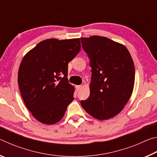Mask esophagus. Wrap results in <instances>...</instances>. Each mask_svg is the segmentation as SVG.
I'll use <instances>...</instances> for the list:
<instances>
[{
  "label": "esophagus",
  "mask_w": 157,
  "mask_h": 157,
  "mask_svg": "<svg viewBox=\"0 0 157 157\" xmlns=\"http://www.w3.org/2000/svg\"><path fill=\"white\" fill-rule=\"evenodd\" d=\"M76 88H77V90H78V91H79V90H80L82 88V85H78V86H76Z\"/></svg>",
  "instance_id": "obj_1"
}]
</instances>
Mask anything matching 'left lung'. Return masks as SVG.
Instances as JSON below:
<instances>
[{
  "label": "left lung",
  "instance_id": "8db88e82",
  "mask_svg": "<svg viewBox=\"0 0 157 157\" xmlns=\"http://www.w3.org/2000/svg\"><path fill=\"white\" fill-rule=\"evenodd\" d=\"M91 68L90 95L81 100L84 109L98 120L116 116L128 102L134 89V62L127 48L105 36L81 38Z\"/></svg>",
  "mask_w": 157,
  "mask_h": 157
}]
</instances>
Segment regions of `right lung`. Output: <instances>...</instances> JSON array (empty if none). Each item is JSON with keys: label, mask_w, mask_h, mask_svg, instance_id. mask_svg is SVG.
Masks as SVG:
<instances>
[{"label": "right lung", "mask_w": 157, "mask_h": 157, "mask_svg": "<svg viewBox=\"0 0 157 157\" xmlns=\"http://www.w3.org/2000/svg\"><path fill=\"white\" fill-rule=\"evenodd\" d=\"M79 39L42 41L26 54L18 69V83L26 107L37 121L59 122L73 100L68 63L80 50Z\"/></svg>", "instance_id": "add662e5"}]
</instances>
